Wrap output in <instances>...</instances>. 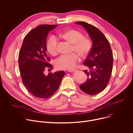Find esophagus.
<instances>
[{
  "instance_id": "34e87169",
  "label": "esophagus",
  "mask_w": 133,
  "mask_h": 133,
  "mask_svg": "<svg viewBox=\"0 0 133 133\" xmlns=\"http://www.w3.org/2000/svg\"><path fill=\"white\" fill-rule=\"evenodd\" d=\"M77 70L76 69H73V70H69L68 71L69 72H74V71H76Z\"/></svg>"
}]
</instances>
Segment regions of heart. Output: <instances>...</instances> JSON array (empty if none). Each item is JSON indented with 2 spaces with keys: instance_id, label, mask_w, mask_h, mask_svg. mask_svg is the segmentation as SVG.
Masks as SVG:
<instances>
[{
  "instance_id": "obj_1",
  "label": "heart",
  "mask_w": 133,
  "mask_h": 133,
  "mask_svg": "<svg viewBox=\"0 0 133 133\" xmlns=\"http://www.w3.org/2000/svg\"><path fill=\"white\" fill-rule=\"evenodd\" d=\"M65 40L73 44L72 51H75L84 57L89 54L92 47L91 39L84 37L83 34L76 29H69L60 34ZM58 40L55 35H52L46 43V50L51 55H54L57 53ZM80 60V56L76 53L70 55H62L55 61V65L58 70H70L74 68Z\"/></svg>"
}]
</instances>
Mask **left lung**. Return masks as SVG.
<instances>
[{
  "label": "left lung",
  "mask_w": 133,
  "mask_h": 133,
  "mask_svg": "<svg viewBox=\"0 0 133 133\" xmlns=\"http://www.w3.org/2000/svg\"><path fill=\"white\" fill-rule=\"evenodd\" d=\"M75 23L86 29L92 41L91 50L83 63L91 70L83 71L88 78L80 88L88 95H95L104 90L109 82L113 65L112 50L106 36L97 27L84 22Z\"/></svg>",
  "instance_id": "1"
}]
</instances>
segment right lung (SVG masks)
<instances>
[{"mask_svg":"<svg viewBox=\"0 0 133 133\" xmlns=\"http://www.w3.org/2000/svg\"><path fill=\"white\" fill-rule=\"evenodd\" d=\"M57 25H41L24 37L19 56L18 63L23 83L26 89L36 98L47 99L57 90L65 72L60 71L44 73L53 69L46 53V41L49 32Z\"/></svg>","mask_w":133,"mask_h":133,"instance_id":"add662e5","label":"right lung"}]
</instances>
